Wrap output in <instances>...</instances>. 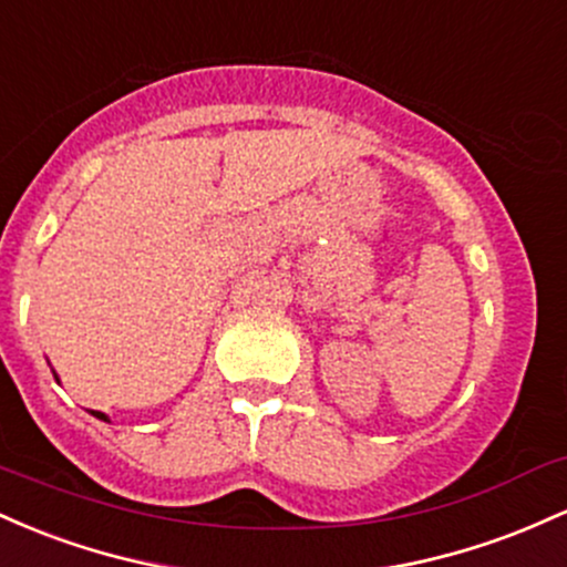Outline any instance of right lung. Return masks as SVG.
I'll return each instance as SVG.
<instances>
[{
  "label": "right lung",
  "mask_w": 567,
  "mask_h": 567,
  "mask_svg": "<svg viewBox=\"0 0 567 567\" xmlns=\"http://www.w3.org/2000/svg\"><path fill=\"white\" fill-rule=\"evenodd\" d=\"M53 374H55V372H53ZM55 380H59V374H55ZM91 415H93V417H99V421L110 423V415H104V412H99V410H91Z\"/></svg>",
  "instance_id": "add662e5"
}]
</instances>
